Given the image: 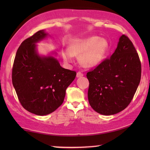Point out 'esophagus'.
Instances as JSON below:
<instances>
[{
    "label": "esophagus",
    "instance_id": "1",
    "mask_svg": "<svg viewBox=\"0 0 150 150\" xmlns=\"http://www.w3.org/2000/svg\"><path fill=\"white\" fill-rule=\"evenodd\" d=\"M83 73H81L80 71H79V72L77 73V77H83Z\"/></svg>",
    "mask_w": 150,
    "mask_h": 150
}]
</instances>
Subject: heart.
<instances>
[{
    "label": "heart",
    "mask_w": 150,
    "mask_h": 150,
    "mask_svg": "<svg viewBox=\"0 0 150 150\" xmlns=\"http://www.w3.org/2000/svg\"><path fill=\"white\" fill-rule=\"evenodd\" d=\"M108 48L107 40L98 36L73 40L68 50L62 52L65 62H72L73 55L80 57L81 64L85 67H94L99 65L105 57Z\"/></svg>",
    "instance_id": "heart-1"
}]
</instances>
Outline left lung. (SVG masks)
<instances>
[{"instance_id": "1", "label": "left lung", "mask_w": 150, "mask_h": 150, "mask_svg": "<svg viewBox=\"0 0 150 150\" xmlns=\"http://www.w3.org/2000/svg\"><path fill=\"white\" fill-rule=\"evenodd\" d=\"M141 73L138 54L129 38L123 34L114 54L87 73L91 107L103 115L123 110L135 95Z\"/></svg>"}]
</instances>
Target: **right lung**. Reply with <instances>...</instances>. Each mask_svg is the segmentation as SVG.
<instances>
[{
  "label": "right lung",
  "mask_w": 150,
  "mask_h": 150,
  "mask_svg": "<svg viewBox=\"0 0 150 150\" xmlns=\"http://www.w3.org/2000/svg\"><path fill=\"white\" fill-rule=\"evenodd\" d=\"M46 35L40 30L22 42L12 71V85L21 105L39 116L52 113L62 105L66 88L77 74L61 67L54 57L38 55L35 43Z\"/></svg>",
  "instance_id": "obj_1"
}]
</instances>
